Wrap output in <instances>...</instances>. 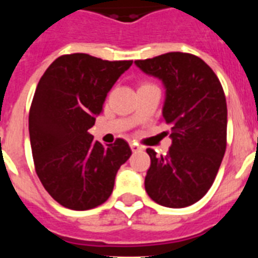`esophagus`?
I'll use <instances>...</instances> for the list:
<instances>
[{
  "mask_svg": "<svg viewBox=\"0 0 258 258\" xmlns=\"http://www.w3.org/2000/svg\"><path fill=\"white\" fill-rule=\"evenodd\" d=\"M131 149H132V151H133V152H140V151H142L143 147H141V146L137 145V143L132 142L131 143Z\"/></svg>",
  "mask_w": 258,
  "mask_h": 258,
  "instance_id": "1",
  "label": "esophagus"
}]
</instances>
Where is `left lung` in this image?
Returning a JSON list of instances; mask_svg holds the SVG:
<instances>
[{"mask_svg":"<svg viewBox=\"0 0 258 258\" xmlns=\"http://www.w3.org/2000/svg\"><path fill=\"white\" fill-rule=\"evenodd\" d=\"M134 64L165 89L161 121L170 127L169 152L147 149L145 188L154 202L184 208L211 188L226 150L227 106L212 68L187 52H166Z\"/></svg>","mask_w":258,"mask_h":258,"instance_id":"left-lung-1","label":"left lung"}]
</instances>
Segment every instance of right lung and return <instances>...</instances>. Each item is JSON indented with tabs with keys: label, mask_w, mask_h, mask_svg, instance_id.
<instances>
[{
	"label": "right lung",
	"mask_w": 258,
	"mask_h": 258,
	"mask_svg": "<svg viewBox=\"0 0 258 258\" xmlns=\"http://www.w3.org/2000/svg\"><path fill=\"white\" fill-rule=\"evenodd\" d=\"M133 60L108 61L76 52L52 61L36 88L29 138L36 173L54 200L74 211L101 206L112 194L120 166L131 157L126 141H94L89 129L108 92Z\"/></svg>",
	"instance_id": "right-lung-1"
}]
</instances>
